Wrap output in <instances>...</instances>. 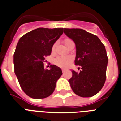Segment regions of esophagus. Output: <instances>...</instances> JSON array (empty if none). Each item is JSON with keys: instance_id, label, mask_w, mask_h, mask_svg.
Segmentation results:
<instances>
[{"instance_id": "34e87169", "label": "esophagus", "mask_w": 121, "mask_h": 121, "mask_svg": "<svg viewBox=\"0 0 121 121\" xmlns=\"http://www.w3.org/2000/svg\"><path fill=\"white\" fill-rule=\"evenodd\" d=\"M66 71V69H62V72H63V73H65Z\"/></svg>"}]
</instances>
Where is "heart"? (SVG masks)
I'll return each mask as SVG.
<instances>
[{
    "label": "heart",
    "instance_id": "heart-1",
    "mask_svg": "<svg viewBox=\"0 0 121 121\" xmlns=\"http://www.w3.org/2000/svg\"><path fill=\"white\" fill-rule=\"evenodd\" d=\"M70 39H66L64 40V43H65V45L67 44L70 41ZM56 43L53 45L52 47V50H54V49L56 47ZM73 61V58L70 56H63V55H60L58 56L55 59L54 61V63L56 66H57L58 67H61V68H66L69 65H70V63L72 62Z\"/></svg>",
    "mask_w": 121,
    "mask_h": 121
}]
</instances>
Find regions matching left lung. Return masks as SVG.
Segmentation results:
<instances>
[{"mask_svg": "<svg viewBox=\"0 0 121 121\" xmlns=\"http://www.w3.org/2000/svg\"><path fill=\"white\" fill-rule=\"evenodd\" d=\"M63 29L75 43V65L81 69L79 72L72 70V77L69 80L70 87L79 96H93L101 90L106 79L108 57L105 46L96 35L83 29Z\"/></svg>", "mask_w": 121, "mask_h": 121, "instance_id": "left-lung-1", "label": "left lung"}]
</instances>
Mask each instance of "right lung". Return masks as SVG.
<instances>
[{"mask_svg": "<svg viewBox=\"0 0 121 121\" xmlns=\"http://www.w3.org/2000/svg\"><path fill=\"white\" fill-rule=\"evenodd\" d=\"M63 28H39L23 35L14 54V72L22 89L29 97L43 99L52 94L61 69L51 65L44 69V57L51 54L54 43Z\"/></svg>", "mask_w": 121, "mask_h": 121, "instance_id": "obj_1", "label": "right lung"}]
</instances>
